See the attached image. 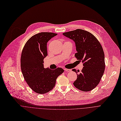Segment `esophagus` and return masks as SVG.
<instances>
[{
    "instance_id": "1",
    "label": "esophagus",
    "mask_w": 121,
    "mask_h": 121,
    "mask_svg": "<svg viewBox=\"0 0 121 121\" xmlns=\"http://www.w3.org/2000/svg\"><path fill=\"white\" fill-rule=\"evenodd\" d=\"M65 71L66 72H71L72 71L71 69H67V68H65Z\"/></svg>"
}]
</instances>
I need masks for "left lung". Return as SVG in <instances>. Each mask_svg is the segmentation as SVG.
<instances>
[{
    "label": "left lung",
    "mask_w": 121,
    "mask_h": 121,
    "mask_svg": "<svg viewBox=\"0 0 121 121\" xmlns=\"http://www.w3.org/2000/svg\"><path fill=\"white\" fill-rule=\"evenodd\" d=\"M63 35L74 41L77 53L74 56L82 61L83 68L77 74L73 82L78 89L88 92L94 89L99 83L105 69L104 54L97 39L91 33L80 29L63 33Z\"/></svg>",
    "instance_id": "1"
}]
</instances>
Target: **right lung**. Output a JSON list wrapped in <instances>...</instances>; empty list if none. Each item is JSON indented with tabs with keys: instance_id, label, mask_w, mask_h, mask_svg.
<instances>
[{
	"instance_id": "add662e5",
	"label": "right lung",
	"mask_w": 121,
	"mask_h": 121,
	"mask_svg": "<svg viewBox=\"0 0 121 121\" xmlns=\"http://www.w3.org/2000/svg\"><path fill=\"white\" fill-rule=\"evenodd\" d=\"M56 33L41 32L30 37L25 44L21 56V69L30 88L38 94L47 93L54 87L57 77L64 70L44 67V59L48 55L47 43Z\"/></svg>"
}]
</instances>
